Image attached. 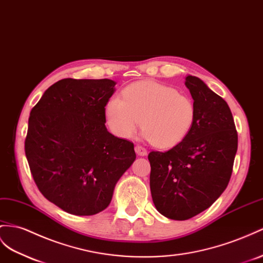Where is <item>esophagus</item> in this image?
I'll use <instances>...</instances> for the list:
<instances>
[{
  "label": "esophagus",
  "instance_id": "esophagus-1",
  "mask_svg": "<svg viewBox=\"0 0 263 263\" xmlns=\"http://www.w3.org/2000/svg\"><path fill=\"white\" fill-rule=\"evenodd\" d=\"M134 150H136V153L138 154V156H141V157L146 156V153H147L145 147L141 146V145H136V147H134Z\"/></svg>",
  "mask_w": 263,
  "mask_h": 263
}]
</instances>
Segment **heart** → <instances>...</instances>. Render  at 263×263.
<instances>
[{"label": "heart", "instance_id": "heart-1", "mask_svg": "<svg viewBox=\"0 0 263 263\" xmlns=\"http://www.w3.org/2000/svg\"><path fill=\"white\" fill-rule=\"evenodd\" d=\"M122 96L110 98L105 104L106 123L120 138L132 137L141 122L145 139L158 147H172L192 129L196 106L173 86L140 81L127 85Z\"/></svg>", "mask_w": 263, "mask_h": 263}]
</instances>
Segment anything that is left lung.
Listing matches in <instances>:
<instances>
[{"instance_id":"obj_1","label":"left lung","mask_w":263,"mask_h":263,"mask_svg":"<svg viewBox=\"0 0 263 263\" xmlns=\"http://www.w3.org/2000/svg\"><path fill=\"white\" fill-rule=\"evenodd\" d=\"M196 120L187 136L165 152L152 151L150 189L164 217L187 220L211 206L230 181L238 133L228 103L197 77L187 76Z\"/></svg>"}]
</instances>
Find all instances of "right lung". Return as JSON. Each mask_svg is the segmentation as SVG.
<instances>
[{"instance_id":"obj_1","label":"right lung","mask_w":263,"mask_h":263,"mask_svg":"<svg viewBox=\"0 0 263 263\" xmlns=\"http://www.w3.org/2000/svg\"><path fill=\"white\" fill-rule=\"evenodd\" d=\"M116 84L60 80L31 110L24 146L31 173L43 196L67 213L103 211L136 160L133 143L105 126V104Z\"/></svg>"}]
</instances>
